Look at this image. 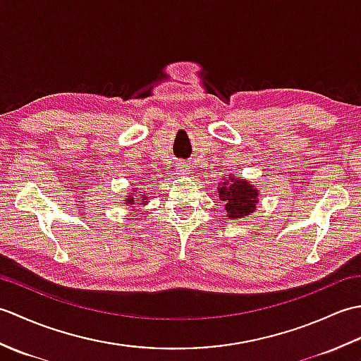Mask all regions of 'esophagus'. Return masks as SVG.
Masks as SVG:
<instances>
[{
  "mask_svg": "<svg viewBox=\"0 0 361 361\" xmlns=\"http://www.w3.org/2000/svg\"><path fill=\"white\" fill-rule=\"evenodd\" d=\"M189 166L186 163H178V172L180 173H188Z\"/></svg>",
  "mask_w": 361,
  "mask_h": 361,
  "instance_id": "obj_1",
  "label": "esophagus"
}]
</instances>
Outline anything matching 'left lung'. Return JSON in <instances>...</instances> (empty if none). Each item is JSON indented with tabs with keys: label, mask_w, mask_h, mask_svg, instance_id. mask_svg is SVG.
<instances>
[{
	"label": "left lung",
	"mask_w": 361,
	"mask_h": 361,
	"mask_svg": "<svg viewBox=\"0 0 361 361\" xmlns=\"http://www.w3.org/2000/svg\"><path fill=\"white\" fill-rule=\"evenodd\" d=\"M259 192L247 181L229 178L220 183L219 197L225 203L229 219H243L256 209Z\"/></svg>",
	"instance_id": "8db88e82"
}]
</instances>
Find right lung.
<instances>
[{
    "instance_id": "right-lung-1",
    "label": "right lung",
    "mask_w": 361,
    "mask_h": 361,
    "mask_svg": "<svg viewBox=\"0 0 361 361\" xmlns=\"http://www.w3.org/2000/svg\"><path fill=\"white\" fill-rule=\"evenodd\" d=\"M144 198H145V197H141V198H140V200H144ZM127 203H130V204H132V203H135V198H133V197H132V198H128V200H127Z\"/></svg>"
}]
</instances>
